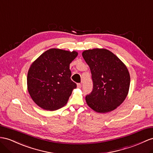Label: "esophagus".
<instances>
[{
  "label": "esophagus",
  "mask_w": 153,
  "mask_h": 153,
  "mask_svg": "<svg viewBox=\"0 0 153 153\" xmlns=\"http://www.w3.org/2000/svg\"><path fill=\"white\" fill-rule=\"evenodd\" d=\"M77 87L78 88H81V84H80V83H77Z\"/></svg>",
  "instance_id": "esophagus-1"
}]
</instances>
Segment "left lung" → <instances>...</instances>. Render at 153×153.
Here are the masks:
<instances>
[{
	"label": "left lung",
	"mask_w": 153,
	"mask_h": 153,
	"mask_svg": "<svg viewBox=\"0 0 153 153\" xmlns=\"http://www.w3.org/2000/svg\"><path fill=\"white\" fill-rule=\"evenodd\" d=\"M93 81L92 92L86 96L88 106L100 113L114 110L123 102L130 87L127 66L111 51L94 48L82 53Z\"/></svg>",
	"instance_id": "obj_1"
}]
</instances>
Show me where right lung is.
I'll use <instances>...</instances> for the list:
<instances>
[{
    "mask_svg": "<svg viewBox=\"0 0 153 153\" xmlns=\"http://www.w3.org/2000/svg\"><path fill=\"white\" fill-rule=\"evenodd\" d=\"M78 55L57 48L49 49L31 65L27 76L30 95L39 107L55 111L67 103L73 89L70 64Z\"/></svg>",
    "mask_w": 153,
    "mask_h": 153,
    "instance_id": "add662e5",
    "label": "right lung"
}]
</instances>
